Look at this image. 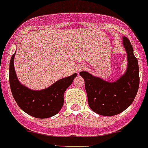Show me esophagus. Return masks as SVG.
<instances>
[{"label": "esophagus", "mask_w": 148, "mask_h": 148, "mask_svg": "<svg viewBox=\"0 0 148 148\" xmlns=\"http://www.w3.org/2000/svg\"><path fill=\"white\" fill-rule=\"evenodd\" d=\"M83 69H84V66H83V65H81V66H79V68H78V71H82Z\"/></svg>", "instance_id": "obj_1"}]
</instances>
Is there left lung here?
<instances>
[{
  "instance_id": "left-lung-1",
  "label": "left lung",
  "mask_w": 148,
  "mask_h": 148,
  "mask_svg": "<svg viewBox=\"0 0 148 148\" xmlns=\"http://www.w3.org/2000/svg\"><path fill=\"white\" fill-rule=\"evenodd\" d=\"M123 45L127 54V69L115 82L92 76L86 71L79 75L84 79L88 103L92 111L103 116H112L127 109L133 102L139 86L138 60L133 54V46L124 36Z\"/></svg>"
}]
</instances>
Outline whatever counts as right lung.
I'll list each match as a JSON object with an SVG mask.
<instances>
[{"instance_id": "add662e5", "label": "right lung", "mask_w": 148, "mask_h": 148, "mask_svg": "<svg viewBox=\"0 0 148 148\" xmlns=\"http://www.w3.org/2000/svg\"><path fill=\"white\" fill-rule=\"evenodd\" d=\"M15 55V53L10 60V85L17 104L28 115L38 119H47L56 115L63 106L64 92L77 74L60 79L45 89L31 90L21 84L16 77L14 69Z\"/></svg>"}]
</instances>
